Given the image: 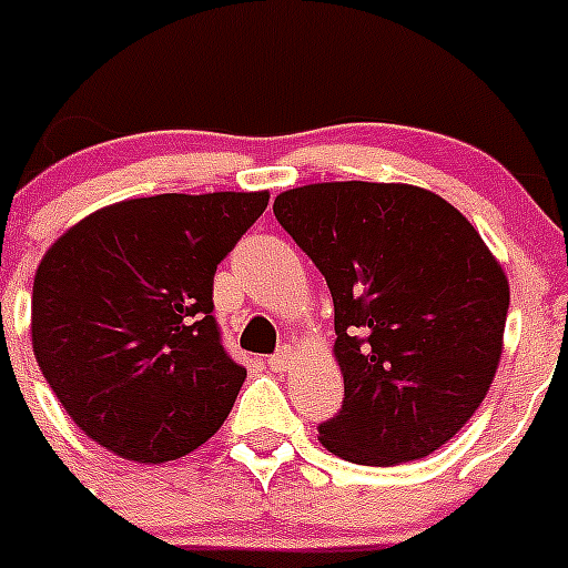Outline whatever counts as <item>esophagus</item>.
<instances>
[{"label": "esophagus", "instance_id": "34e87169", "mask_svg": "<svg viewBox=\"0 0 568 568\" xmlns=\"http://www.w3.org/2000/svg\"><path fill=\"white\" fill-rule=\"evenodd\" d=\"M293 361H295V352H293V346H281L278 352H275L273 357H270V368H273V372H287L290 366H293Z\"/></svg>", "mask_w": 568, "mask_h": 568}]
</instances>
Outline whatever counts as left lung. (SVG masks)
<instances>
[{"label": "left lung", "mask_w": 568, "mask_h": 568, "mask_svg": "<svg viewBox=\"0 0 568 568\" xmlns=\"http://www.w3.org/2000/svg\"><path fill=\"white\" fill-rule=\"evenodd\" d=\"M273 213L335 304L343 408L318 428L321 445L374 467L439 450L501 361L509 281L485 239L405 182H312L275 196Z\"/></svg>", "instance_id": "8db88e82"}]
</instances>
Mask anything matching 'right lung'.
I'll use <instances>...</instances> for the list:
<instances>
[{
    "instance_id": "1",
    "label": "right lung",
    "mask_w": 568,
    "mask_h": 568,
    "mask_svg": "<svg viewBox=\"0 0 568 568\" xmlns=\"http://www.w3.org/2000/svg\"><path fill=\"white\" fill-rule=\"evenodd\" d=\"M267 191L114 202L53 242L33 278V355L72 423L112 454L160 465L205 445L244 372L213 318V273Z\"/></svg>"
}]
</instances>
